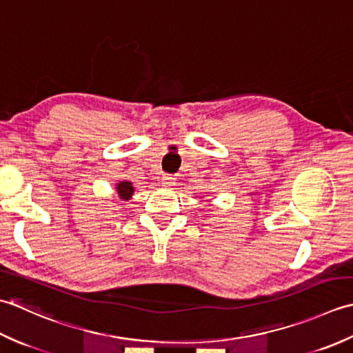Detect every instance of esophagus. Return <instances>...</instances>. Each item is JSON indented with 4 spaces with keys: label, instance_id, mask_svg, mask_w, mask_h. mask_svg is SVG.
<instances>
[{
    "label": "esophagus",
    "instance_id": "34e87169",
    "mask_svg": "<svg viewBox=\"0 0 353 353\" xmlns=\"http://www.w3.org/2000/svg\"><path fill=\"white\" fill-rule=\"evenodd\" d=\"M161 184L163 185H174L175 184V176L174 175H164L161 178Z\"/></svg>",
    "mask_w": 353,
    "mask_h": 353
}]
</instances>
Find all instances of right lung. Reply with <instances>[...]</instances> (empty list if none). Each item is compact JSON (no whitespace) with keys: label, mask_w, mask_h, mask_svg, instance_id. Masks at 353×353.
<instances>
[{"label":"right lung","mask_w":353,"mask_h":353,"mask_svg":"<svg viewBox=\"0 0 353 353\" xmlns=\"http://www.w3.org/2000/svg\"><path fill=\"white\" fill-rule=\"evenodd\" d=\"M116 190H117V193H119V198H120V199L128 201L129 198L132 196L134 187H132V183H129V181H120V183H117Z\"/></svg>","instance_id":"add662e5"}]
</instances>
